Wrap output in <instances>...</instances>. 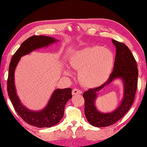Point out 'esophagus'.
Segmentation results:
<instances>
[{"mask_svg": "<svg viewBox=\"0 0 147 147\" xmlns=\"http://www.w3.org/2000/svg\"><path fill=\"white\" fill-rule=\"evenodd\" d=\"M72 94L73 95H76V94H81L82 93V91L78 90V89H77V88H74V90H72Z\"/></svg>", "mask_w": 147, "mask_h": 147, "instance_id": "1", "label": "esophagus"}]
</instances>
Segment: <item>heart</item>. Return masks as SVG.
<instances>
[{
  "label": "heart",
  "mask_w": 147,
  "mask_h": 147,
  "mask_svg": "<svg viewBox=\"0 0 147 147\" xmlns=\"http://www.w3.org/2000/svg\"><path fill=\"white\" fill-rule=\"evenodd\" d=\"M115 63L113 52L100 46H92L74 52L71 55L69 64L78 71V80L86 88H96L103 84L112 73ZM64 73L70 75L69 69Z\"/></svg>",
  "instance_id": "obj_1"
}]
</instances>
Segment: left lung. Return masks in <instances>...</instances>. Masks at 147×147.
Here are the masks:
<instances>
[{"label": "left lung", "instance_id": "left-lung-1", "mask_svg": "<svg viewBox=\"0 0 147 147\" xmlns=\"http://www.w3.org/2000/svg\"><path fill=\"white\" fill-rule=\"evenodd\" d=\"M117 48L114 67L109 78L99 87L90 89L83 93L84 114L88 121L95 127H106L117 123L131 108L134 100L138 80L136 61L129 48L123 43L112 40ZM116 78H122L125 86L124 98L116 111L110 114L99 113L95 107L94 101L97 92Z\"/></svg>", "mask_w": 147, "mask_h": 147}]
</instances>
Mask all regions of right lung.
<instances>
[{"instance_id": "add662e5", "label": "right lung", "mask_w": 147, "mask_h": 147, "mask_svg": "<svg viewBox=\"0 0 147 147\" xmlns=\"http://www.w3.org/2000/svg\"><path fill=\"white\" fill-rule=\"evenodd\" d=\"M56 41L54 38L34 35L23 42L13 55L9 65L7 79V91L11 104L17 113L25 122L37 127H50L59 122L64 116L65 105L72 98V89H57L51 97L46 107L39 112H32L21 104L16 94L14 72L21 56L27 55L35 49L46 47Z\"/></svg>"}]
</instances>
